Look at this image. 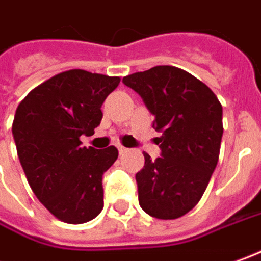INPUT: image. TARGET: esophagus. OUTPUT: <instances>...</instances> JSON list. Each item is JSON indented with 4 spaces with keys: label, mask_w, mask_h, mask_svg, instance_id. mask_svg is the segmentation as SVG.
<instances>
[{
    "label": "esophagus",
    "mask_w": 261,
    "mask_h": 261,
    "mask_svg": "<svg viewBox=\"0 0 261 261\" xmlns=\"http://www.w3.org/2000/svg\"><path fill=\"white\" fill-rule=\"evenodd\" d=\"M118 150H119L120 154H123L125 152H127V149L125 146H122V145H118Z\"/></svg>",
    "instance_id": "34e87169"
}]
</instances>
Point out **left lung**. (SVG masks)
Wrapping results in <instances>:
<instances>
[{
	"label": "left lung",
	"mask_w": 261,
	"mask_h": 261,
	"mask_svg": "<svg viewBox=\"0 0 261 261\" xmlns=\"http://www.w3.org/2000/svg\"><path fill=\"white\" fill-rule=\"evenodd\" d=\"M122 82L141 96L161 132V156L145 153L136 173L138 197L149 216L172 220L200 200L216 169L223 136V109L209 86L176 66L159 65Z\"/></svg>",
	"instance_id": "obj_1"
}]
</instances>
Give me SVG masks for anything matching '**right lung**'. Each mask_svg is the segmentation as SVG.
Listing matches in <instances>:
<instances>
[{"mask_svg":"<svg viewBox=\"0 0 261 261\" xmlns=\"http://www.w3.org/2000/svg\"><path fill=\"white\" fill-rule=\"evenodd\" d=\"M119 82L71 69L32 89L17 108L12 136L27 180L65 223H85L103 209L102 176L118 159V149L82 148L79 138L99 126L102 103Z\"/></svg>","mask_w":261,"mask_h":261,"instance_id":"add662e5","label":"right lung"}]
</instances>
